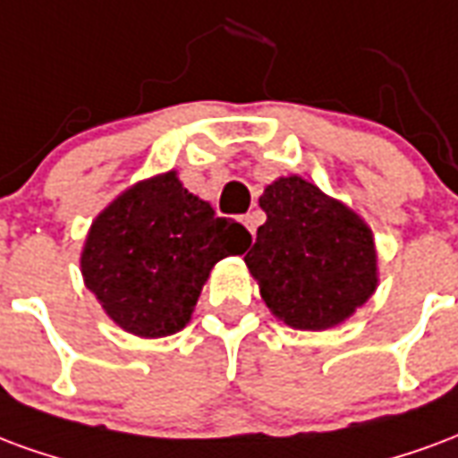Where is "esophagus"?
<instances>
[{"mask_svg": "<svg viewBox=\"0 0 458 458\" xmlns=\"http://www.w3.org/2000/svg\"><path fill=\"white\" fill-rule=\"evenodd\" d=\"M242 222L249 232L256 233V229H259V225H261V215H259V212H249V215L242 216Z\"/></svg>", "mask_w": 458, "mask_h": 458, "instance_id": "obj_1", "label": "esophagus"}]
</instances>
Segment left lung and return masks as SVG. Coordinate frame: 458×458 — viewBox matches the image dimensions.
<instances>
[{
	"label": "left lung",
	"instance_id": "obj_1",
	"mask_svg": "<svg viewBox=\"0 0 458 458\" xmlns=\"http://www.w3.org/2000/svg\"><path fill=\"white\" fill-rule=\"evenodd\" d=\"M266 225L243 261L270 312L295 329H327L373 295V233L349 207L307 180H276L261 195Z\"/></svg>",
	"mask_w": 458,
	"mask_h": 458
}]
</instances>
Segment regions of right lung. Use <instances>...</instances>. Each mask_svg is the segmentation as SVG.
I'll use <instances>...</instances> for the list:
<instances>
[{
  "label": "right lung",
  "instance_id": "right-lung-1",
  "mask_svg": "<svg viewBox=\"0 0 458 458\" xmlns=\"http://www.w3.org/2000/svg\"><path fill=\"white\" fill-rule=\"evenodd\" d=\"M249 243L246 226L216 216L165 173L126 190L97 216L80 266L116 325L156 339L188 325L212 266Z\"/></svg>",
  "mask_w": 458,
  "mask_h": 458
}]
</instances>
